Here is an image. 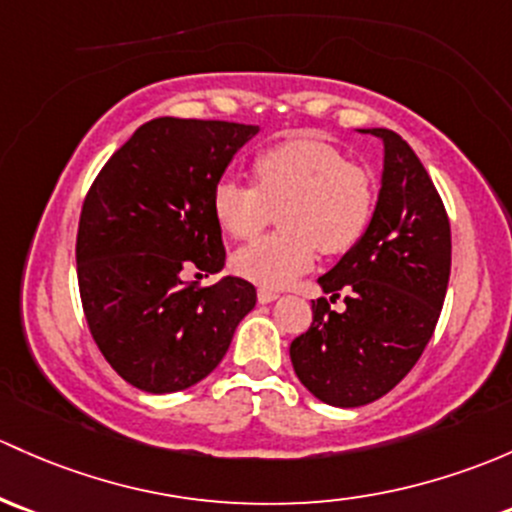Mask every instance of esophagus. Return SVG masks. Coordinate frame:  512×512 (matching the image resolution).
I'll return each instance as SVG.
<instances>
[{
    "instance_id": "esophagus-1",
    "label": "esophagus",
    "mask_w": 512,
    "mask_h": 512,
    "mask_svg": "<svg viewBox=\"0 0 512 512\" xmlns=\"http://www.w3.org/2000/svg\"><path fill=\"white\" fill-rule=\"evenodd\" d=\"M277 297H279V294L274 292V289H267V287H260V289H257V299H260L262 304H267V301H274Z\"/></svg>"
}]
</instances>
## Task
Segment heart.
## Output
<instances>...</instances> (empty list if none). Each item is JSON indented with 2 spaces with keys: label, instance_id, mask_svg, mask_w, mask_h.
<instances>
[{
  "label": "heart",
  "instance_id": "1",
  "mask_svg": "<svg viewBox=\"0 0 512 512\" xmlns=\"http://www.w3.org/2000/svg\"><path fill=\"white\" fill-rule=\"evenodd\" d=\"M257 186L225 176L213 188V213L235 240H252L272 223L284 233L242 247L233 265L262 287H287L309 270L316 252L343 255L370 228L378 184L368 166L321 139H284L252 159Z\"/></svg>",
  "mask_w": 512,
  "mask_h": 512
}]
</instances>
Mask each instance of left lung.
<instances>
[{"label":"left lung","mask_w":512,"mask_h":512,"mask_svg":"<svg viewBox=\"0 0 512 512\" xmlns=\"http://www.w3.org/2000/svg\"><path fill=\"white\" fill-rule=\"evenodd\" d=\"M385 144L383 186L370 228L319 277L326 297L289 346L301 385L333 407L387 395L414 368L437 328L451 272V228L437 186L392 129H363ZM343 291L347 309L330 304Z\"/></svg>","instance_id":"left-lung-1"}]
</instances>
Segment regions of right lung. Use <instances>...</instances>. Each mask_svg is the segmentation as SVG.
<instances>
[{"label": "right lung", "instance_id": "add662e5", "mask_svg": "<svg viewBox=\"0 0 512 512\" xmlns=\"http://www.w3.org/2000/svg\"><path fill=\"white\" fill-rule=\"evenodd\" d=\"M255 132L238 122L157 117L107 159L85 196L75 240L83 314L112 370L139 390L196 385L255 309L245 279L184 277L191 267L206 277L223 270L213 188Z\"/></svg>", "mask_w": 512, "mask_h": 512}]
</instances>
